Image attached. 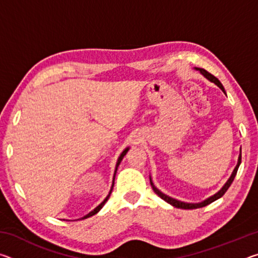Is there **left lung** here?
<instances>
[{
    "instance_id": "obj_1",
    "label": "left lung",
    "mask_w": 258,
    "mask_h": 258,
    "mask_svg": "<svg viewBox=\"0 0 258 258\" xmlns=\"http://www.w3.org/2000/svg\"><path fill=\"white\" fill-rule=\"evenodd\" d=\"M195 69H196V71H198L200 74H202V75H203L204 77H206L208 81H211V82L214 83V84H216V85H217L218 87H220V89L225 93V90H224L223 85H222V83H221L220 81H218L215 76H213L212 74H209L207 71H205V69H203V68L195 67ZM225 94H226V93H225ZM240 164H241V148H240V155H239V158H238L237 166H235V167H234L232 174H231V176L229 177V180L226 181V183H225V184H224L223 186H222V189H221L220 191H217L215 195H213V196H211V197H209V198L205 199L204 202H202V203H196V204L184 203V202H181V200H177V199H174V198H172V197H169V196L163 194V192H161L159 189H157V187H156L155 184H154V182H152V180H151V176H149V178H150V184H151V186H152V190H154V191L156 192V194L158 195L161 199L165 200L166 203L171 204L172 206H174V207L181 208V209H195V208L205 207V206H207V205H209L211 203L215 202V200L220 199V198L222 197V196H223V195L225 194L226 190H228L229 187H230V185L232 184V182H233V180H234L235 175H237V172H238V168H239Z\"/></svg>"
}]
</instances>
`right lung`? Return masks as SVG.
I'll return each instance as SVG.
<instances>
[{"label":"right lung","mask_w":258,"mask_h":258,"mask_svg":"<svg viewBox=\"0 0 258 258\" xmlns=\"http://www.w3.org/2000/svg\"><path fill=\"white\" fill-rule=\"evenodd\" d=\"M130 150V147H127V148H125L124 149V151L121 152L120 154V156L118 157V159H117V163H116V168H115V173H113V178H112V185H111V189H110V191H109V194H108V196L106 197V199L103 200V202L99 205V206H97L95 207L92 212H90L89 214H87V215H85V216H83L82 218H78V220H84V218H87V217H91V216H93V215H95V214H97L100 209H101L103 206H104V204L107 203V200L109 199V197H110V194H111V191H112V189H113V182H115V176H116V172H117V168H118V166H119V164H120V161L123 160V158H124V156L127 154V151Z\"/></svg>","instance_id":"1"}]
</instances>
